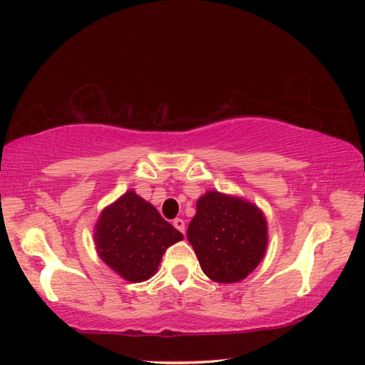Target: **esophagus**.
<instances>
[{
  "label": "esophagus",
  "mask_w": 365,
  "mask_h": 365,
  "mask_svg": "<svg viewBox=\"0 0 365 365\" xmlns=\"http://www.w3.org/2000/svg\"><path fill=\"white\" fill-rule=\"evenodd\" d=\"M174 227L177 228L178 232L185 233V220L183 219H174Z\"/></svg>",
  "instance_id": "obj_1"
}]
</instances>
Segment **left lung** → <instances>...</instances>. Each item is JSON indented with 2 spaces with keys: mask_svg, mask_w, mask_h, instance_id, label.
<instances>
[{
  "mask_svg": "<svg viewBox=\"0 0 365 365\" xmlns=\"http://www.w3.org/2000/svg\"><path fill=\"white\" fill-rule=\"evenodd\" d=\"M187 238L209 279L237 283L245 280L265 256L267 219L255 202L209 190L197 197Z\"/></svg>",
  "mask_w": 365,
  "mask_h": 365,
  "instance_id": "1",
  "label": "left lung"
}]
</instances>
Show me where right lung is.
<instances>
[{
    "mask_svg": "<svg viewBox=\"0 0 365 365\" xmlns=\"http://www.w3.org/2000/svg\"><path fill=\"white\" fill-rule=\"evenodd\" d=\"M180 240L183 235L135 190H128L104 207L93 228L98 256L132 283L151 279L165 250Z\"/></svg>",
    "mask_w": 365,
    "mask_h": 365,
    "instance_id": "right-lung-1",
    "label": "right lung"
}]
</instances>
